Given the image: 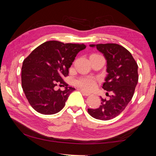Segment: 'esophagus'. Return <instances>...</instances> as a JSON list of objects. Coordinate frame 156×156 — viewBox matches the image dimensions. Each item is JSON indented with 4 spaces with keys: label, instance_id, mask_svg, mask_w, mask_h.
<instances>
[{
    "label": "esophagus",
    "instance_id": "1",
    "mask_svg": "<svg viewBox=\"0 0 156 156\" xmlns=\"http://www.w3.org/2000/svg\"><path fill=\"white\" fill-rule=\"evenodd\" d=\"M80 91H81V93L84 95V96H89V95H91V94H89V93H88V92L85 91L84 90H83V89H81Z\"/></svg>",
    "mask_w": 156,
    "mask_h": 156
}]
</instances>
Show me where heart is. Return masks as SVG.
<instances>
[{"label":"heart","mask_w":156,"mask_h":156,"mask_svg":"<svg viewBox=\"0 0 156 156\" xmlns=\"http://www.w3.org/2000/svg\"><path fill=\"white\" fill-rule=\"evenodd\" d=\"M76 85L84 90L91 91L96 87L97 81L91 76H85V77H81L77 79L76 80Z\"/></svg>","instance_id":"heart-1"}]
</instances>
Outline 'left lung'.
Segmentation results:
<instances>
[{
  "label": "left lung",
  "instance_id": "1",
  "mask_svg": "<svg viewBox=\"0 0 156 156\" xmlns=\"http://www.w3.org/2000/svg\"><path fill=\"white\" fill-rule=\"evenodd\" d=\"M96 47L107 60L108 75L102 88L112 91L110 98H101V105L88 109L89 114L98 120H109L122 113L131 101L138 81V65L130 52L115 43L90 44Z\"/></svg>",
  "mask_w": 156,
  "mask_h": 156
}]
</instances>
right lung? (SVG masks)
I'll return each mask as SVG.
<instances>
[{"instance_id": "1", "label": "right lung", "mask_w": 156, "mask_h": 156, "mask_svg": "<svg viewBox=\"0 0 156 156\" xmlns=\"http://www.w3.org/2000/svg\"><path fill=\"white\" fill-rule=\"evenodd\" d=\"M86 48L84 44L63 43L51 41L41 44L23 60L21 84L29 103L37 112L51 115L65 107L75 88L68 87L63 77L78 53ZM58 85L66 89L57 90Z\"/></svg>"}]
</instances>
